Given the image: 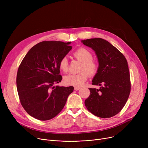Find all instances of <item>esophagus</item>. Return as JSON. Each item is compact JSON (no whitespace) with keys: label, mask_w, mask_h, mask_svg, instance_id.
Instances as JSON below:
<instances>
[{"label":"esophagus","mask_w":148,"mask_h":148,"mask_svg":"<svg viewBox=\"0 0 148 148\" xmlns=\"http://www.w3.org/2000/svg\"><path fill=\"white\" fill-rule=\"evenodd\" d=\"M80 89V88H79V87H74V90H78Z\"/></svg>","instance_id":"1"}]
</instances>
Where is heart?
Here are the masks:
<instances>
[{
    "label": "heart",
    "instance_id": "b5f03b06",
    "mask_svg": "<svg viewBox=\"0 0 148 148\" xmlns=\"http://www.w3.org/2000/svg\"><path fill=\"white\" fill-rule=\"evenodd\" d=\"M73 56L77 60L82 62L80 69V73L77 74H69L65 76L64 83L67 86L80 87L83 86L87 80L89 75H95L99 70V63L93 59L92 53L88 49L84 47L79 48L75 51ZM59 68L62 72L66 73L68 71L69 63L66 57L62 58L59 62Z\"/></svg>",
    "mask_w": 148,
    "mask_h": 148
}]
</instances>
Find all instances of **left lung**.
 <instances>
[{"label":"left lung","instance_id":"obj_1","mask_svg":"<svg viewBox=\"0 0 148 148\" xmlns=\"http://www.w3.org/2000/svg\"><path fill=\"white\" fill-rule=\"evenodd\" d=\"M82 42L95 51L99 70L92 81L99 89L89 88L90 95L84 104L93 114L108 118L119 113L125 106L131 91L128 62L115 47L102 38H92Z\"/></svg>","mask_w":148,"mask_h":148}]
</instances>
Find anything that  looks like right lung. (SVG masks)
<instances>
[{
	"label": "right lung",
	"mask_w": 148,
	"mask_h": 148,
	"mask_svg": "<svg viewBox=\"0 0 148 148\" xmlns=\"http://www.w3.org/2000/svg\"><path fill=\"white\" fill-rule=\"evenodd\" d=\"M70 43H38L30 49L18 67L16 82L20 103L35 119L47 121L55 117L73 92V86H53L62 79L59 62L72 49Z\"/></svg>",
	"instance_id": "obj_1"
}]
</instances>
